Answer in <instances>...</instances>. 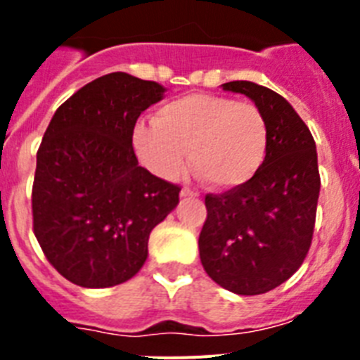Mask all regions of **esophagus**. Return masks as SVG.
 I'll list each match as a JSON object with an SVG mask.
<instances>
[{"label": "esophagus", "instance_id": "1", "mask_svg": "<svg viewBox=\"0 0 360 360\" xmlns=\"http://www.w3.org/2000/svg\"><path fill=\"white\" fill-rule=\"evenodd\" d=\"M180 196H182V198H196V196H198V193L193 189H189V187H184V189L180 191Z\"/></svg>", "mask_w": 360, "mask_h": 360}]
</instances>
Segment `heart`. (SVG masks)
I'll return each instance as SVG.
<instances>
[{"label": "heart", "instance_id": "heart-1", "mask_svg": "<svg viewBox=\"0 0 360 360\" xmlns=\"http://www.w3.org/2000/svg\"><path fill=\"white\" fill-rule=\"evenodd\" d=\"M269 122L254 103L189 94L160 106L153 122L136 124L133 146L153 173L174 178L186 165L216 189L249 184L265 164Z\"/></svg>", "mask_w": 360, "mask_h": 360}]
</instances>
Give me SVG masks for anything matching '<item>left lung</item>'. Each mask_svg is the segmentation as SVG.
Listing matches in <instances>:
<instances>
[{"mask_svg": "<svg viewBox=\"0 0 360 360\" xmlns=\"http://www.w3.org/2000/svg\"><path fill=\"white\" fill-rule=\"evenodd\" d=\"M265 113V164L245 186L205 195L200 259L212 281L240 295L265 294L303 265L314 236L321 176L316 142L287 98L250 81L225 82Z\"/></svg>", "mask_w": 360, "mask_h": 360, "instance_id": "1", "label": "left lung"}]
</instances>
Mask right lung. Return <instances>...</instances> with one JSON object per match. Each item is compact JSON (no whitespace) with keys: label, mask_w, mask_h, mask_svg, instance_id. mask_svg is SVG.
<instances>
[{"label":"right lung","mask_w":360,"mask_h":360,"mask_svg":"<svg viewBox=\"0 0 360 360\" xmlns=\"http://www.w3.org/2000/svg\"><path fill=\"white\" fill-rule=\"evenodd\" d=\"M165 88L129 73L95 79L57 108L37 149L34 234L73 285L115 287L142 269L149 232L178 203L180 186L139 165L136 119Z\"/></svg>","instance_id":"1"}]
</instances>
